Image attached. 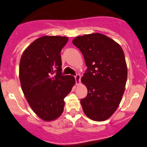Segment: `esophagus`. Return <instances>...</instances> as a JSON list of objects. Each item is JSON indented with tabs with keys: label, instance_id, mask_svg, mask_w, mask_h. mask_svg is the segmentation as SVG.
Returning <instances> with one entry per match:
<instances>
[{
	"label": "esophagus",
	"instance_id": "34e87169",
	"mask_svg": "<svg viewBox=\"0 0 147 147\" xmlns=\"http://www.w3.org/2000/svg\"><path fill=\"white\" fill-rule=\"evenodd\" d=\"M75 82H76L77 84H78L80 82V79L81 77L79 74H77L76 75H75Z\"/></svg>",
	"mask_w": 147,
	"mask_h": 147
}]
</instances>
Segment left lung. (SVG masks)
I'll use <instances>...</instances> for the list:
<instances>
[{"label":"left lung","instance_id":"obj_1","mask_svg":"<svg viewBox=\"0 0 147 147\" xmlns=\"http://www.w3.org/2000/svg\"><path fill=\"white\" fill-rule=\"evenodd\" d=\"M82 53L86 72L82 82L87 88L80 103L84 114L94 121L110 117L121 102L127 78L124 51L119 44L100 33L78 36L72 41Z\"/></svg>","mask_w":147,"mask_h":147}]
</instances>
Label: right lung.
Segmentation results:
<instances>
[{
  "label": "right lung",
  "mask_w": 147,
  "mask_h": 147,
  "mask_svg": "<svg viewBox=\"0 0 147 147\" xmlns=\"http://www.w3.org/2000/svg\"><path fill=\"white\" fill-rule=\"evenodd\" d=\"M68 38L43 36L30 44L22 55L19 75L24 95L35 114L45 121L62 115L64 98L75 83L62 72V49Z\"/></svg>",
  "instance_id": "obj_1"
}]
</instances>
